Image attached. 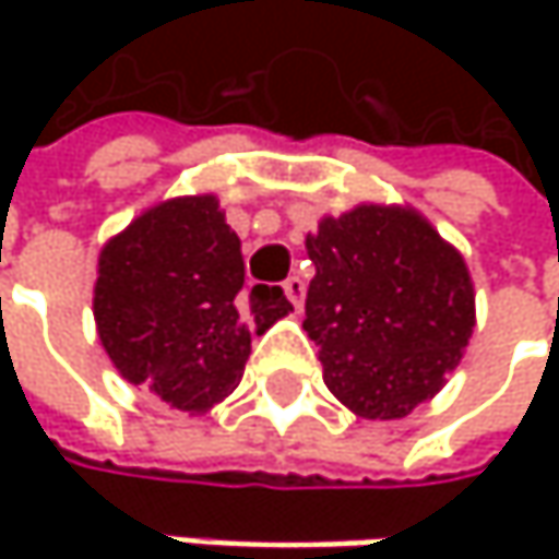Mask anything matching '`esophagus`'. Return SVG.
<instances>
[{
    "mask_svg": "<svg viewBox=\"0 0 559 559\" xmlns=\"http://www.w3.org/2000/svg\"><path fill=\"white\" fill-rule=\"evenodd\" d=\"M284 294H287V300L300 310V304H304V294H307V284L300 275H290V278L284 281Z\"/></svg>",
    "mask_w": 559,
    "mask_h": 559,
    "instance_id": "34e87169",
    "label": "esophagus"
}]
</instances>
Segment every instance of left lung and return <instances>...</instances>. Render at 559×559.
<instances>
[{"label":"left lung","mask_w":559,"mask_h":559,"mask_svg":"<svg viewBox=\"0 0 559 559\" xmlns=\"http://www.w3.org/2000/svg\"><path fill=\"white\" fill-rule=\"evenodd\" d=\"M304 330L323 382L359 417L394 420L443 389L476 326L463 255L414 210L362 203L307 236Z\"/></svg>","instance_id":"obj_1"}]
</instances>
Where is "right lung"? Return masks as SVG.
I'll return each instance as SVG.
<instances>
[{
    "label": "right lung",
    "instance_id": "obj_1",
    "mask_svg": "<svg viewBox=\"0 0 559 559\" xmlns=\"http://www.w3.org/2000/svg\"><path fill=\"white\" fill-rule=\"evenodd\" d=\"M242 284V246L219 200H165L99 252V343L126 382L177 411L203 414L239 385L252 336L290 310L281 287Z\"/></svg>",
    "mask_w": 559,
    "mask_h": 559
}]
</instances>
